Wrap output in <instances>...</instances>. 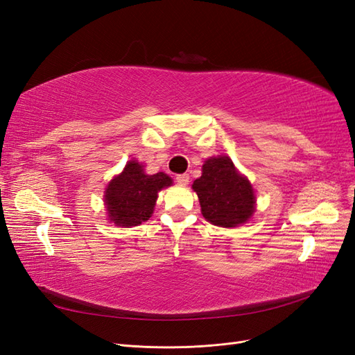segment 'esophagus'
Instances as JSON below:
<instances>
[{"mask_svg":"<svg viewBox=\"0 0 355 355\" xmlns=\"http://www.w3.org/2000/svg\"><path fill=\"white\" fill-rule=\"evenodd\" d=\"M176 182H178L179 185H188V182H189V175H188V173L178 175V176H176Z\"/></svg>","mask_w":355,"mask_h":355,"instance_id":"34e87169","label":"esophagus"}]
</instances>
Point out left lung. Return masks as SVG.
Listing matches in <instances>:
<instances>
[{"label":"left lung","instance_id":"1","mask_svg":"<svg viewBox=\"0 0 355 355\" xmlns=\"http://www.w3.org/2000/svg\"><path fill=\"white\" fill-rule=\"evenodd\" d=\"M206 220L222 228H235L249 220L256 206L254 189L235 168L230 157H210L192 184Z\"/></svg>","mask_w":355,"mask_h":355}]
</instances>
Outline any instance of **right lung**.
<instances>
[{
	"instance_id": "right-lung-1",
	"label": "right lung",
	"mask_w": 355,
	"mask_h": 355,
	"mask_svg": "<svg viewBox=\"0 0 355 355\" xmlns=\"http://www.w3.org/2000/svg\"><path fill=\"white\" fill-rule=\"evenodd\" d=\"M171 184V178L163 171L146 175L142 164L130 159L106 187L103 201L110 220L123 228L146 222L154 213L158 192Z\"/></svg>"
}]
</instances>
